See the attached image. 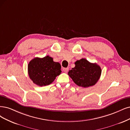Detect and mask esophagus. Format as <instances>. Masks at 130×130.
<instances>
[{"label":"esophagus","instance_id":"obj_1","mask_svg":"<svg viewBox=\"0 0 130 130\" xmlns=\"http://www.w3.org/2000/svg\"><path fill=\"white\" fill-rule=\"evenodd\" d=\"M63 71H64V72H65V73L68 72V71H69V68H63Z\"/></svg>","mask_w":130,"mask_h":130}]
</instances>
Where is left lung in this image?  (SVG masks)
<instances>
[{
  "instance_id": "1",
  "label": "left lung",
  "mask_w": 130,
  "mask_h": 130,
  "mask_svg": "<svg viewBox=\"0 0 130 130\" xmlns=\"http://www.w3.org/2000/svg\"><path fill=\"white\" fill-rule=\"evenodd\" d=\"M75 67L68 72L74 83L80 87H89L95 85L101 74V69L96 63L82 58L75 62Z\"/></svg>"
}]
</instances>
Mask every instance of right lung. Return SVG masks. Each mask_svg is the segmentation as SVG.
<instances>
[{
	"label": "right lung",
	"mask_w": 130,
	"mask_h": 130,
	"mask_svg": "<svg viewBox=\"0 0 130 130\" xmlns=\"http://www.w3.org/2000/svg\"><path fill=\"white\" fill-rule=\"evenodd\" d=\"M28 72L32 82L42 87L51 84L61 73V65L49 56L36 57L29 62Z\"/></svg>",
	"instance_id": "right-lung-1"
}]
</instances>
